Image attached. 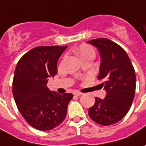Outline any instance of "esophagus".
Instances as JSON below:
<instances>
[{"label":"esophagus","mask_w":146,"mask_h":146,"mask_svg":"<svg viewBox=\"0 0 146 146\" xmlns=\"http://www.w3.org/2000/svg\"><path fill=\"white\" fill-rule=\"evenodd\" d=\"M73 93H74V95H75V96H77V97H80V96H81L82 94H83L82 93H80V92H78V91H75Z\"/></svg>","instance_id":"esophagus-1"}]
</instances>
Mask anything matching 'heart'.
Here are the masks:
<instances>
[{
    "instance_id": "b5f03b06",
    "label": "heart",
    "mask_w": 146,
    "mask_h": 146,
    "mask_svg": "<svg viewBox=\"0 0 146 146\" xmlns=\"http://www.w3.org/2000/svg\"><path fill=\"white\" fill-rule=\"evenodd\" d=\"M94 53V49H93L90 45H88V44H82L80 45V47L79 48V54L80 56L81 57L83 55H85L88 53Z\"/></svg>"
}]
</instances>
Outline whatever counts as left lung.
Here are the masks:
<instances>
[{"label": "left lung", "mask_w": 146, "mask_h": 146, "mask_svg": "<svg viewBox=\"0 0 146 146\" xmlns=\"http://www.w3.org/2000/svg\"><path fill=\"white\" fill-rule=\"evenodd\" d=\"M98 48L101 55L98 76L106 92L104 99L96 98L95 104L88 109L94 122L108 126L120 121L132 106L136 90V74L124 49L106 38L88 41Z\"/></svg>", "instance_id": "left-lung-1"}]
</instances>
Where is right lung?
<instances>
[{
	"mask_svg": "<svg viewBox=\"0 0 146 146\" xmlns=\"http://www.w3.org/2000/svg\"><path fill=\"white\" fill-rule=\"evenodd\" d=\"M67 46H39L19 61L13 80V95L18 109L31 127L48 131L64 120L71 93L58 94L47 87L58 72V60Z\"/></svg>",
	"mask_w": 146,
	"mask_h": 146,
	"instance_id": "right-lung-1",
	"label": "right lung"
}]
</instances>
